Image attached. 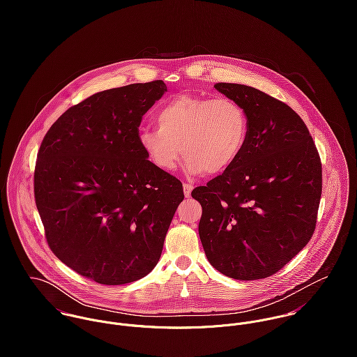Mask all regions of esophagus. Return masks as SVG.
Segmentation results:
<instances>
[{"label": "esophagus", "mask_w": 357, "mask_h": 357, "mask_svg": "<svg viewBox=\"0 0 357 357\" xmlns=\"http://www.w3.org/2000/svg\"><path fill=\"white\" fill-rule=\"evenodd\" d=\"M183 188H184V195L187 197V198H190L191 197V192H192V190H194V187L191 185V184H183Z\"/></svg>", "instance_id": "1"}]
</instances>
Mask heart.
I'll use <instances>...</instances> for the list:
<instances>
[{"label":"heart","mask_w":357,"mask_h":357,"mask_svg":"<svg viewBox=\"0 0 357 357\" xmlns=\"http://www.w3.org/2000/svg\"><path fill=\"white\" fill-rule=\"evenodd\" d=\"M155 119L158 129H140L139 146L153 167L166 173L176 169L181 153L191 176L222 173L238 160L249 136L245 109L227 98L178 95Z\"/></svg>","instance_id":"1"}]
</instances>
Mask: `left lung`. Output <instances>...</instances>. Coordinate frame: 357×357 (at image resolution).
I'll return each mask as SVG.
<instances>
[{
    "label": "left lung",
    "instance_id": "obj_1",
    "mask_svg": "<svg viewBox=\"0 0 357 357\" xmlns=\"http://www.w3.org/2000/svg\"><path fill=\"white\" fill-rule=\"evenodd\" d=\"M214 88L242 105L249 136L238 160L192 191L199 238L225 276L257 280L280 271L310 241L321 195V163L304 121L287 104L241 84Z\"/></svg>",
    "mask_w": 357,
    "mask_h": 357
}]
</instances>
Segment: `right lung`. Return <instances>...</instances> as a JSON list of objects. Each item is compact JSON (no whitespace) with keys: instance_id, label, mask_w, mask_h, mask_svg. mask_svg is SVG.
<instances>
[{"instance_id":"add662e5","label":"right lung","mask_w":357,"mask_h":357,"mask_svg":"<svg viewBox=\"0 0 357 357\" xmlns=\"http://www.w3.org/2000/svg\"><path fill=\"white\" fill-rule=\"evenodd\" d=\"M167 88L132 84L68 108L37 155L34 197L53 255L100 284H125L158 264L183 184L147 160L143 115Z\"/></svg>"}]
</instances>
